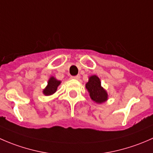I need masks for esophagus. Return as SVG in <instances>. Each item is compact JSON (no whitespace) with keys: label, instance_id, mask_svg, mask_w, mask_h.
Returning <instances> with one entry per match:
<instances>
[{"label":"esophagus","instance_id":"esophagus-1","mask_svg":"<svg viewBox=\"0 0 153 153\" xmlns=\"http://www.w3.org/2000/svg\"><path fill=\"white\" fill-rule=\"evenodd\" d=\"M80 78H81V76H80L79 75H76V76H72V79H75V80H79Z\"/></svg>","mask_w":153,"mask_h":153}]
</instances>
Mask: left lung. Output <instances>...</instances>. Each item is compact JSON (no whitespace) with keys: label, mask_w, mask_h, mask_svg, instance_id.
Segmentation results:
<instances>
[{"label":"left lung","mask_w":153,"mask_h":153,"mask_svg":"<svg viewBox=\"0 0 153 153\" xmlns=\"http://www.w3.org/2000/svg\"><path fill=\"white\" fill-rule=\"evenodd\" d=\"M86 88L89 93L91 99L97 104H102L108 99L106 91L101 86V81L97 75H92L86 84Z\"/></svg>","instance_id":"left-lung-1"}]
</instances>
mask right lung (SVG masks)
Masks as SVG:
<instances>
[{
	"label": "right lung",
	"mask_w": 153,
	"mask_h": 153,
	"mask_svg": "<svg viewBox=\"0 0 153 153\" xmlns=\"http://www.w3.org/2000/svg\"><path fill=\"white\" fill-rule=\"evenodd\" d=\"M61 81H58L54 77H50V78L48 81V84L46 86L45 89L43 90V93L45 95H51L55 93L57 91L58 86L61 84Z\"/></svg>",
	"instance_id": "1"
}]
</instances>
